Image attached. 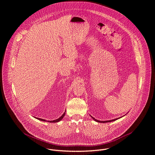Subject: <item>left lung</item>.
Segmentation results:
<instances>
[{
    "mask_svg": "<svg viewBox=\"0 0 155 155\" xmlns=\"http://www.w3.org/2000/svg\"><path fill=\"white\" fill-rule=\"evenodd\" d=\"M91 117H92V116H91ZM121 118V117H120ZM92 118L94 120V121H97V122H99V123H108V122H111V121H115V120H118V118H116V119H114V120H108V121H99V120H96V119H95L94 118H93V117H92Z\"/></svg>",
    "mask_w": 155,
    "mask_h": 155,
    "instance_id": "1",
    "label": "left lung"
}]
</instances>
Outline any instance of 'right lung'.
I'll return each mask as SVG.
<instances>
[{
  "mask_svg": "<svg viewBox=\"0 0 155 155\" xmlns=\"http://www.w3.org/2000/svg\"><path fill=\"white\" fill-rule=\"evenodd\" d=\"M65 112L64 113V114L60 117V118H58L57 120H53V121H47L48 122H50V123H57V122H59V121H60L62 118H63V117H64V115H65ZM37 119H38V120H41V121H46V120H43V119H41V118H36Z\"/></svg>",
  "mask_w": 155,
  "mask_h": 155,
  "instance_id": "1",
  "label": "right lung"
}]
</instances>
